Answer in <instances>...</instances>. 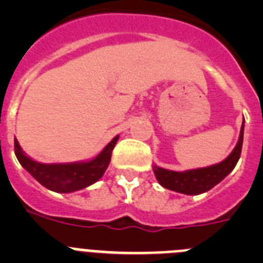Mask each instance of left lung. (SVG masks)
I'll use <instances>...</instances> for the list:
<instances>
[{
	"instance_id": "1",
	"label": "left lung",
	"mask_w": 263,
	"mask_h": 263,
	"mask_svg": "<svg viewBox=\"0 0 263 263\" xmlns=\"http://www.w3.org/2000/svg\"><path fill=\"white\" fill-rule=\"evenodd\" d=\"M242 141L243 122L242 127H241L240 139H238L236 147L231 153V155L225 160H222L221 163L204 167V168L188 170L184 173H176V171L154 166V174L157 176V180L162 187L171 190V191L180 192V194L200 195L210 191L211 188L221 182L222 179L236 167L237 162L241 157Z\"/></svg>"
}]
</instances>
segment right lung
Segmentation results:
<instances>
[{"label":"right lung","mask_w":263,"mask_h":263,"mask_svg":"<svg viewBox=\"0 0 263 263\" xmlns=\"http://www.w3.org/2000/svg\"><path fill=\"white\" fill-rule=\"evenodd\" d=\"M117 141L118 136H116L95 159L80 163H39L23 154L17 139H14V152L23 168L27 170L43 187L59 194H68L88 187L101 179L108 168L111 152Z\"/></svg>","instance_id":"add662e5"}]
</instances>
